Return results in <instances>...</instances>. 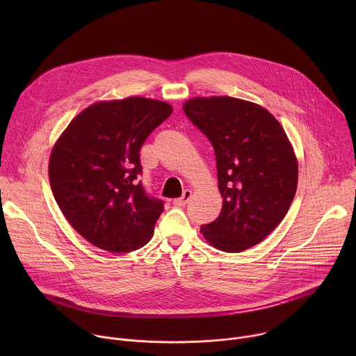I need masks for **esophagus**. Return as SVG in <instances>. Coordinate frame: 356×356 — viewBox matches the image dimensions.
<instances>
[{"instance_id": "esophagus-1", "label": "esophagus", "mask_w": 356, "mask_h": 356, "mask_svg": "<svg viewBox=\"0 0 356 356\" xmlns=\"http://www.w3.org/2000/svg\"><path fill=\"white\" fill-rule=\"evenodd\" d=\"M191 195H193V191L187 188V190L183 191V195H181L180 198L173 200V204H175V206H186L187 202H188V200L191 198Z\"/></svg>"}]
</instances>
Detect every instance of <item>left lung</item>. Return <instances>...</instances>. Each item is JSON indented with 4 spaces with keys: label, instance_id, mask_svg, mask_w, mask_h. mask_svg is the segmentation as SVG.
<instances>
[{
    "label": "left lung",
    "instance_id": "left-lung-1",
    "mask_svg": "<svg viewBox=\"0 0 356 356\" xmlns=\"http://www.w3.org/2000/svg\"><path fill=\"white\" fill-rule=\"evenodd\" d=\"M213 143L222 209L200 232L214 248L242 252L264 241L284 218L296 194L298 165L280 122L252 101L211 95L183 104Z\"/></svg>",
    "mask_w": 356,
    "mask_h": 356
}]
</instances>
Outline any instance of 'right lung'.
Returning <instances> with one entry per match:
<instances>
[{
  "instance_id": "obj_1",
  "label": "right lung",
  "mask_w": 356,
  "mask_h": 356,
  "mask_svg": "<svg viewBox=\"0 0 356 356\" xmlns=\"http://www.w3.org/2000/svg\"><path fill=\"white\" fill-rule=\"evenodd\" d=\"M173 108L145 97L97 101L76 115L49 158V181L70 225L90 243L113 253L146 245L163 202L135 179L139 150Z\"/></svg>"
}]
</instances>
